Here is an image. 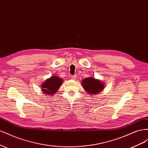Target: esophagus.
<instances>
[{
    "mask_svg": "<svg viewBox=\"0 0 148 148\" xmlns=\"http://www.w3.org/2000/svg\"><path fill=\"white\" fill-rule=\"evenodd\" d=\"M71 79H75L76 78H77V75L71 76Z\"/></svg>",
    "mask_w": 148,
    "mask_h": 148,
    "instance_id": "esophagus-1",
    "label": "esophagus"
}]
</instances>
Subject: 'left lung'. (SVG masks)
<instances>
[{"mask_svg": "<svg viewBox=\"0 0 148 148\" xmlns=\"http://www.w3.org/2000/svg\"><path fill=\"white\" fill-rule=\"evenodd\" d=\"M82 85L85 91L91 95L98 94L104 88V83L92 77L84 79L82 81Z\"/></svg>", "mask_w": 148, "mask_h": 148, "instance_id": "left-lung-1", "label": "left lung"}]
</instances>
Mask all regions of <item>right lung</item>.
Masks as SVG:
<instances>
[{
    "label": "right lung",
    "instance_id": "1",
    "mask_svg": "<svg viewBox=\"0 0 148 148\" xmlns=\"http://www.w3.org/2000/svg\"><path fill=\"white\" fill-rule=\"evenodd\" d=\"M62 82V79L57 76H53L42 84V91L45 95H53L59 89Z\"/></svg>",
    "mask_w": 148,
    "mask_h": 148
}]
</instances>
